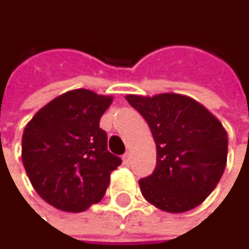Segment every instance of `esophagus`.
Returning <instances> with one entry per match:
<instances>
[{
    "label": "esophagus",
    "instance_id": "obj_1",
    "mask_svg": "<svg viewBox=\"0 0 249 249\" xmlns=\"http://www.w3.org/2000/svg\"><path fill=\"white\" fill-rule=\"evenodd\" d=\"M122 160H124V165H130L131 163V153L127 152L125 155L122 156Z\"/></svg>",
    "mask_w": 249,
    "mask_h": 249
}]
</instances>
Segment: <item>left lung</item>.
<instances>
[{"label": "left lung", "instance_id": "left-lung-1", "mask_svg": "<svg viewBox=\"0 0 249 249\" xmlns=\"http://www.w3.org/2000/svg\"><path fill=\"white\" fill-rule=\"evenodd\" d=\"M125 99L146 119L156 143V168L139 181L143 197L168 213L201 204L226 168L228 134L222 124L182 94H128Z\"/></svg>", "mask_w": 249, "mask_h": 249}]
</instances>
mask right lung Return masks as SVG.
Listing matches in <instances>:
<instances>
[{
	"mask_svg": "<svg viewBox=\"0 0 249 249\" xmlns=\"http://www.w3.org/2000/svg\"><path fill=\"white\" fill-rule=\"evenodd\" d=\"M112 97L86 89L67 91L26 125L21 159L36 193L58 210L78 213L99 203L121 159L107 150L99 121Z\"/></svg>",
	"mask_w": 249,
	"mask_h": 249,
	"instance_id": "1",
	"label": "right lung"
}]
</instances>
